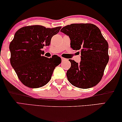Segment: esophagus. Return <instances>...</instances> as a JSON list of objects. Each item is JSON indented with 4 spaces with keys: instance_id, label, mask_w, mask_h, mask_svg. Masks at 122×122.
Wrapping results in <instances>:
<instances>
[{
    "instance_id": "esophagus-1",
    "label": "esophagus",
    "mask_w": 122,
    "mask_h": 122,
    "mask_svg": "<svg viewBox=\"0 0 122 122\" xmlns=\"http://www.w3.org/2000/svg\"><path fill=\"white\" fill-rule=\"evenodd\" d=\"M61 60H62V61H66V58H64L61 57Z\"/></svg>"
}]
</instances>
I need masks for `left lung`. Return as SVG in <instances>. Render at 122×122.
<instances>
[{
  "label": "left lung",
  "mask_w": 122,
  "mask_h": 122,
  "mask_svg": "<svg viewBox=\"0 0 122 122\" xmlns=\"http://www.w3.org/2000/svg\"><path fill=\"white\" fill-rule=\"evenodd\" d=\"M61 31L69 36L73 50L81 51L79 63L69 60L71 66L66 72L68 80L73 86L83 89L96 86L109 61L108 42L100 29L91 23H79L65 26Z\"/></svg>",
  "instance_id": "obj_1"
}]
</instances>
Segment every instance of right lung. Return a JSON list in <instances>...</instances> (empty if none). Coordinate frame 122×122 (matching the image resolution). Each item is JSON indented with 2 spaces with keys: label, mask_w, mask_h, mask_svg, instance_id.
<instances>
[{
  "label": "right lung",
  "mask_w": 122,
  "mask_h": 122,
  "mask_svg": "<svg viewBox=\"0 0 122 122\" xmlns=\"http://www.w3.org/2000/svg\"><path fill=\"white\" fill-rule=\"evenodd\" d=\"M61 26L46 28L38 25L26 26L16 31L9 45L10 64L24 86L38 88L51 80L55 68L61 64L59 56H43L41 49L49 46L52 36Z\"/></svg>",
  "instance_id": "add662e5"
}]
</instances>
